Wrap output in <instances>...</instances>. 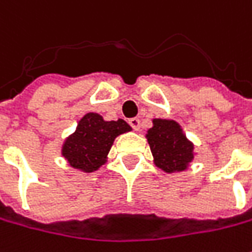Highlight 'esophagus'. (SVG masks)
<instances>
[{
	"label": "esophagus",
	"mask_w": 252,
	"mask_h": 252,
	"mask_svg": "<svg viewBox=\"0 0 252 252\" xmlns=\"http://www.w3.org/2000/svg\"><path fill=\"white\" fill-rule=\"evenodd\" d=\"M128 123H129V126L134 128L135 131H139V128H141V120L138 117H134V118H129L128 120Z\"/></svg>",
	"instance_id": "1"
}]
</instances>
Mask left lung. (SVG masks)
Masks as SVG:
<instances>
[{
  "label": "left lung",
  "instance_id": "8db88e82",
  "mask_svg": "<svg viewBox=\"0 0 252 252\" xmlns=\"http://www.w3.org/2000/svg\"><path fill=\"white\" fill-rule=\"evenodd\" d=\"M155 163L166 171H181L192 160V145L187 141L176 121L153 120V126L148 131Z\"/></svg>",
  "mask_w": 252,
  "mask_h": 252
}]
</instances>
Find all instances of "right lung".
Here are the masks:
<instances>
[{
	"instance_id": "obj_1",
	"label": "right lung",
	"mask_w": 252,
	"mask_h": 252,
	"mask_svg": "<svg viewBox=\"0 0 252 252\" xmlns=\"http://www.w3.org/2000/svg\"><path fill=\"white\" fill-rule=\"evenodd\" d=\"M126 131H131V126L124 120L104 121L99 114L89 113L65 141L63 155L72 167L91 173L106 163L116 136Z\"/></svg>"
}]
</instances>
